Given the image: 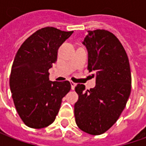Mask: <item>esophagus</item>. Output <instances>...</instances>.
<instances>
[{
    "instance_id": "esophagus-1",
    "label": "esophagus",
    "mask_w": 146,
    "mask_h": 146,
    "mask_svg": "<svg viewBox=\"0 0 146 146\" xmlns=\"http://www.w3.org/2000/svg\"><path fill=\"white\" fill-rule=\"evenodd\" d=\"M70 84H71V88H72V90H74L75 88H76V84H75V83L73 82V81H70Z\"/></svg>"
}]
</instances>
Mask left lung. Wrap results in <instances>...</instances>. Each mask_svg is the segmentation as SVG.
Segmentation results:
<instances>
[{"instance_id":"left-lung-1","label":"left lung","mask_w":146,"mask_h":146,"mask_svg":"<svg viewBox=\"0 0 146 146\" xmlns=\"http://www.w3.org/2000/svg\"><path fill=\"white\" fill-rule=\"evenodd\" d=\"M82 42L88 53L89 72L96 73V85L85 91L77 84L74 105L76 125L88 134H103L116 122L131 94V75L124 48L116 36L105 30L88 31Z\"/></svg>"}]
</instances>
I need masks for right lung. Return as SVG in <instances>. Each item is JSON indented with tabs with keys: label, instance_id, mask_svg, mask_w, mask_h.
I'll list each match as a JSON object with an SVG mask.
<instances>
[{
	"label": "right lung",
	"instance_id": "obj_1",
	"mask_svg": "<svg viewBox=\"0 0 146 146\" xmlns=\"http://www.w3.org/2000/svg\"><path fill=\"white\" fill-rule=\"evenodd\" d=\"M73 33L42 28L18 50L11 67L10 89L19 115L30 127L43 128L54 122L62 99L71 89L68 80H49L48 70L57 61L59 47Z\"/></svg>",
	"mask_w": 146,
	"mask_h": 146
}]
</instances>
